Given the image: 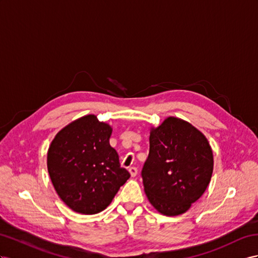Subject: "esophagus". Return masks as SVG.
Instances as JSON below:
<instances>
[{
	"label": "esophagus",
	"mask_w": 258,
	"mask_h": 258,
	"mask_svg": "<svg viewBox=\"0 0 258 258\" xmlns=\"http://www.w3.org/2000/svg\"><path fill=\"white\" fill-rule=\"evenodd\" d=\"M128 171H130V173H131V176H132V177L136 176V174H137V168H135V167H131V168L128 169Z\"/></svg>",
	"instance_id": "34e87169"
}]
</instances>
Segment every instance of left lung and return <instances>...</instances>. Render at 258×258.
Returning a JSON list of instances; mask_svg holds the SVG:
<instances>
[{"label":"left lung","mask_w":258,"mask_h":258,"mask_svg":"<svg viewBox=\"0 0 258 258\" xmlns=\"http://www.w3.org/2000/svg\"><path fill=\"white\" fill-rule=\"evenodd\" d=\"M149 145L142 170L149 203L164 216L186 213L213 175L214 155L208 140L190 123L169 116L150 128Z\"/></svg>","instance_id":"left-lung-1"}]
</instances>
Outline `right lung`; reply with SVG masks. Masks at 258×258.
I'll list each match as a JSON object with an SVG mask.
<instances>
[{
	"label": "right lung",
	"mask_w": 258,
	"mask_h": 258,
	"mask_svg": "<svg viewBox=\"0 0 258 258\" xmlns=\"http://www.w3.org/2000/svg\"><path fill=\"white\" fill-rule=\"evenodd\" d=\"M112 127L94 114L63 127L48 149V172L57 195L73 211L104 210L131 176L110 146Z\"/></svg>",
	"instance_id": "obj_1"
}]
</instances>
